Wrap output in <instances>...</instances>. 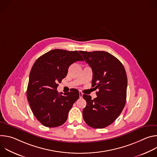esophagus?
<instances>
[{"label": "esophagus", "instance_id": "1", "mask_svg": "<svg viewBox=\"0 0 157 157\" xmlns=\"http://www.w3.org/2000/svg\"><path fill=\"white\" fill-rule=\"evenodd\" d=\"M79 98H81L82 97V92H81V91H79Z\"/></svg>", "mask_w": 157, "mask_h": 157}]
</instances>
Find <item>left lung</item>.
<instances>
[{
  "mask_svg": "<svg viewBox=\"0 0 157 157\" xmlns=\"http://www.w3.org/2000/svg\"><path fill=\"white\" fill-rule=\"evenodd\" d=\"M93 70L92 87L98 89L97 98L83 94L86 106L82 110L85 122L103 128L113 123L122 113L127 97V78L122 63L103 51L79 52Z\"/></svg>",
  "mask_w": 157,
  "mask_h": 157,
  "instance_id": "left-lung-1",
  "label": "left lung"
}]
</instances>
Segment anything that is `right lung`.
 <instances>
[{
	"mask_svg": "<svg viewBox=\"0 0 157 157\" xmlns=\"http://www.w3.org/2000/svg\"><path fill=\"white\" fill-rule=\"evenodd\" d=\"M78 61H84L78 51L55 49L39 57L33 64L27 96L34 116L44 126L55 127L63 124L78 99L79 93L76 89L63 95L56 90L70 66Z\"/></svg>",
	"mask_w": 157,
	"mask_h": 157,
	"instance_id": "1",
	"label": "right lung"
}]
</instances>
